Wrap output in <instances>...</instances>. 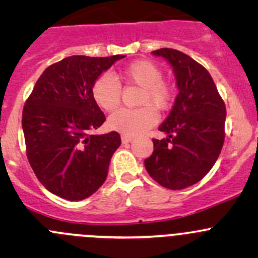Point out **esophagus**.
Returning <instances> with one entry per match:
<instances>
[{
    "label": "esophagus",
    "instance_id": "obj_1",
    "mask_svg": "<svg viewBox=\"0 0 258 258\" xmlns=\"http://www.w3.org/2000/svg\"><path fill=\"white\" fill-rule=\"evenodd\" d=\"M121 140H122V142H123V144H127V142H131L132 140H134V137H132V136H126V135H122Z\"/></svg>",
    "mask_w": 258,
    "mask_h": 258
}]
</instances>
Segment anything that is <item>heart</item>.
<instances>
[{
	"label": "heart",
	"instance_id": "obj_1",
	"mask_svg": "<svg viewBox=\"0 0 258 258\" xmlns=\"http://www.w3.org/2000/svg\"><path fill=\"white\" fill-rule=\"evenodd\" d=\"M118 80L141 88L135 110L121 108L108 117V127L126 136H136L152 127L157 122L156 110L163 111L170 107L173 98L172 86L162 80V71L157 64L140 59L127 64L119 72ZM93 101L105 111H113L121 103V85L112 75L103 74L93 82Z\"/></svg>",
	"mask_w": 258,
	"mask_h": 258
}]
</instances>
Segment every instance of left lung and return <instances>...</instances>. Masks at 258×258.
Masks as SVG:
<instances>
[{
    "mask_svg": "<svg viewBox=\"0 0 258 258\" xmlns=\"http://www.w3.org/2000/svg\"><path fill=\"white\" fill-rule=\"evenodd\" d=\"M173 67L178 95L153 139L152 155L145 160L148 175L168 189H182L201 181L215 165L225 141L226 106L206 69L173 48L152 51Z\"/></svg>",
    "mask_w": 258,
    "mask_h": 258,
    "instance_id": "1",
    "label": "left lung"
}]
</instances>
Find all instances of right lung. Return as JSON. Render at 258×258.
Listing matches in <instances>:
<instances>
[{
	"label": "right lung",
	"instance_id": "add662e5",
	"mask_svg": "<svg viewBox=\"0 0 258 258\" xmlns=\"http://www.w3.org/2000/svg\"><path fill=\"white\" fill-rule=\"evenodd\" d=\"M123 57H66L43 71L26 100V155L36 177L53 195L80 201L95 194L107 177L121 137L116 131L91 134L106 121L91 88Z\"/></svg>",
	"mask_w": 258,
	"mask_h": 258
}]
</instances>
